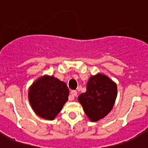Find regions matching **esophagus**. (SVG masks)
Returning a JSON list of instances; mask_svg holds the SVG:
<instances>
[{
    "label": "esophagus",
    "instance_id": "34e87169",
    "mask_svg": "<svg viewBox=\"0 0 148 148\" xmlns=\"http://www.w3.org/2000/svg\"><path fill=\"white\" fill-rule=\"evenodd\" d=\"M77 92L76 90H72L71 92V95L69 96V100H70V101H74V97L77 96Z\"/></svg>",
    "mask_w": 148,
    "mask_h": 148
}]
</instances>
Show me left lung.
<instances>
[{"mask_svg": "<svg viewBox=\"0 0 148 148\" xmlns=\"http://www.w3.org/2000/svg\"><path fill=\"white\" fill-rule=\"evenodd\" d=\"M116 96V84L106 74L98 73L89 78L86 92L81 93L77 100L88 118L96 122L111 112Z\"/></svg>", "mask_w": 148, "mask_h": 148, "instance_id": "8db88e82", "label": "left lung"}]
</instances>
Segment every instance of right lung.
Segmentation results:
<instances>
[{
  "instance_id": "1",
  "label": "right lung",
  "mask_w": 148,
  "mask_h": 148,
  "mask_svg": "<svg viewBox=\"0 0 148 148\" xmlns=\"http://www.w3.org/2000/svg\"><path fill=\"white\" fill-rule=\"evenodd\" d=\"M69 90L64 82L50 75H43L28 89V100L39 117L52 121L68 101Z\"/></svg>"
}]
</instances>
